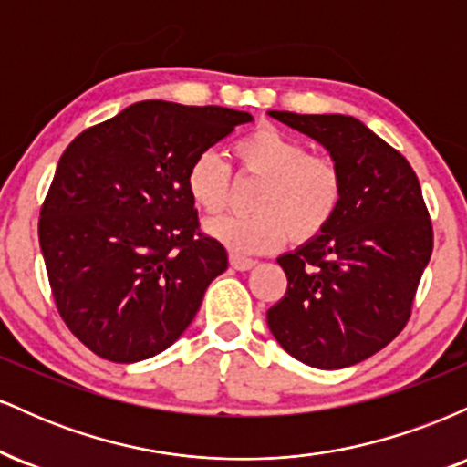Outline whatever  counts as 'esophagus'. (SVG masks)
<instances>
[{
    "label": "esophagus",
    "instance_id": "1",
    "mask_svg": "<svg viewBox=\"0 0 467 467\" xmlns=\"http://www.w3.org/2000/svg\"><path fill=\"white\" fill-rule=\"evenodd\" d=\"M256 261L254 259H245V256H237V254H230V265L234 267V270L239 272H245V270H252L254 267Z\"/></svg>",
    "mask_w": 467,
    "mask_h": 467
}]
</instances>
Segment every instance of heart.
Returning <instances> with one entry per match:
<instances>
[{
    "mask_svg": "<svg viewBox=\"0 0 467 467\" xmlns=\"http://www.w3.org/2000/svg\"><path fill=\"white\" fill-rule=\"evenodd\" d=\"M244 173L264 178L256 191V215L213 217L203 223L211 239L237 256L265 254L289 237L305 241L334 217L342 178L334 160L305 151L298 140L275 127H259L233 142ZM186 189L203 213L222 211L228 202L230 166L211 149L197 153L186 171Z\"/></svg>",
    "mask_w": 467,
    "mask_h": 467,
    "instance_id": "obj_1",
    "label": "heart"
}]
</instances>
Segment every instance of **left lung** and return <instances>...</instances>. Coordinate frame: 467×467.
<instances>
[{
  "instance_id": "1",
  "label": "left lung",
  "mask_w": 467,
  "mask_h": 467,
  "mask_svg": "<svg viewBox=\"0 0 467 467\" xmlns=\"http://www.w3.org/2000/svg\"><path fill=\"white\" fill-rule=\"evenodd\" d=\"M267 116L323 144L342 178L329 223L278 256L287 292L267 309L278 345L314 368L367 360L404 329L432 254L415 171L364 122L342 114Z\"/></svg>"
}]
</instances>
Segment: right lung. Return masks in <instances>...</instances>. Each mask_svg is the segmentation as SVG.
Instances as JSON below:
<instances>
[{
	"mask_svg": "<svg viewBox=\"0 0 467 467\" xmlns=\"http://www.w3.org/2000/svg\"><path fill=\"white\" fill-rule=\"evenodd\" d=\"M248 111L142 100L69 142L41 208L39 244L58 314L118 364L169 349L228 267L200 234L186 171Z\"/></svg>",
	"mask_w": 467,
	"mask_h": 467,
	"instance_id": "right-lung-1",
	"label": "right lung"
}]
</instances>
